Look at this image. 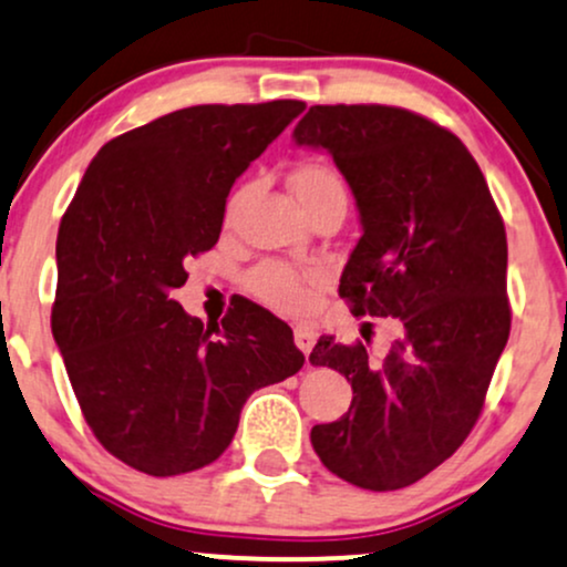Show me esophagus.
Returning <instances> with one entry per match:
<instances>
[{"label":"esophagus","instance_id":"obj_1","mask_svg":"<svg viewBox=\"0 0 567 567\" xmlns=\"http://www.w3.org/2000/svg\"><path fill=\"white\" fill-rule=\"evenodd\" d=\"M295 342H297V348L305 352V355H310L312 344H316V331H312L310 326H297V329H295Z\"/></svg>","mask_w":567,"mask_h":567}]
</instances>
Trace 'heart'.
<instances>
[{
	"mask_svg": "<svg viewBox=\"0 0 567 567\" xmlns=\"http://www.w3.org/2000/svg\"><path fill=\"white\" fill-rule=\"evenodd\" d=\"M291 190H295L302 209L318 202L326 193H344L342 179L326 164L297 166L295 175H291ZM236 204L238 196H233L228 212L236 209ZM318 278H321V270H297L291 265L278 262V259H270V262L257 265L246 278V284H249L251 295L262 299V302L278 310L297 312L310 302V284H316Z\"/></svg>",
	"mask_w": 567,
	"mask_h": 567,
	"instance_id": "1",
	"label": "heart"
}]
</instances>
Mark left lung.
<instances>
[{
    "label": "left lung",
    "mask_w": 567,
    "mask_h": 567,
    "mask_svg": "<svg viewBox=\"0 0 567 567\" xmlns=\"http://www.w3.org/2000/svg\"><path fill=\"white\" fill-rule=\"evenodd\" d=\"M295 140L331 153L361 212L339 297L398 326L379 361L318 339L310 363L348 377L352 403L312 427V449L358 488H405L467 441L507 348L504 219L462 140L414 111L312 105Z\"/></svg>",
    "instance_id": "1"
}]
</instances>
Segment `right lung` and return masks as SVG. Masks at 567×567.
Listing matches in <instances>:
<instances>
[{"instance_id":"right-lung-1","label":"right lung","mask_w":567,"mask_h":567,"mask_svg":"<svg viewBox=\"0 0 567 567\" xmlns=\"http://www.w3.org/2000/svg\"><path fill=\"white\" fill-rule=\"evenodd\" d=\"M302 111L272 100L153 118L97 151L60 219L52 337L86 424L132 470L206 467L246 398L302 369L289 326L249 299L206 329L175 299L188 259L217 244L236 177Z\"/></svg>"}]
</instances>
